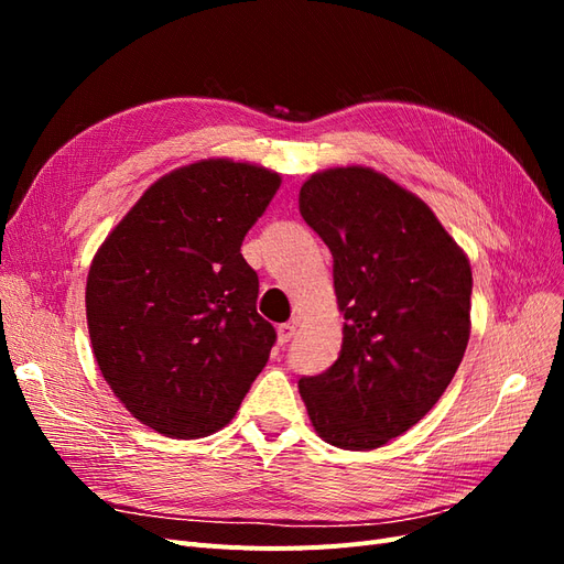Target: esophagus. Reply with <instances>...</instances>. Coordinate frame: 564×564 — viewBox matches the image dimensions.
<instances>
[{"mask_svg": "<svg viewBox=\"0 0 564 564\" xmlns=\"http://www.w3.org/2000/svg\"><path fill=\"white\" fill-rule=\"evenodd\" d=\"M294 334H296V324H294V322L280 324V327H278V340H280V346L289 344V340L294 338Z\"/></svg>", "mask_w": 564, "mask_h": 564, "instance_id": "34e87169", "label": "esophagus"}]
</instances>
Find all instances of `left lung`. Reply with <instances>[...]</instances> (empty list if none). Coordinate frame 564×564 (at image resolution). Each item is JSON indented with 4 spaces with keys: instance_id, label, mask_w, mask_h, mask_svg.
Returning <instances> with one entry per match:
<instances>
[{
    "instance_id": "8db88e82",
    "label": "left lung",
    "mask_w": 564,
    "mask_h": 564,
    "mask_svg": "<svg viewBox=\"0 0 564 564\" xmlns=\"http://www.w3.org/2000/svg\"><path fill=\"white\" fill-rule=\"evenodd\" d=\"M299 212L334 256L346 319L338 360L301 377V398L329 445L377 449L431 412L464 360L470 263L429 204L365 166L311 176Z\"/></svg>"
}]
</instances>
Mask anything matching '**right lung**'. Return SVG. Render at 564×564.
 Masks as SVG:
<instances>
[{
  "label": "right lung",
  "instance_id": "right-lung-1",
  "mask_svg": "<svg viewBox=\"0 0 564 564\" xmlns=\"http://www.w3.org/2000/svg\"><path fill=\"white\" fill-rule=\"evenodd\" d=\"M268 169L204 160L150 185L98 249L87 322L100 373L166 437L224 429L278 334L256 313L259 275L240 251L280 187Z\"/></svg>",
  "mask_w": 564,
  "mask_h": 564
}]
</instances>
